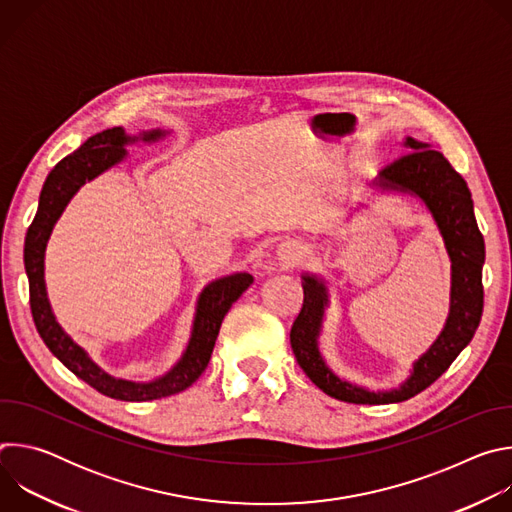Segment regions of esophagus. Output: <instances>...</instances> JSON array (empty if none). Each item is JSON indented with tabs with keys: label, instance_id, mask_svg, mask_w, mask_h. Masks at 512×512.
Wrapping results in <instances>:
<instances>
[{
	"label": "esophagus",
	"instance_id": "1",
	"mask_svg": "<svg viewBox=\"0 0 512 512\" xmlns=\"http://www.w3.org/2000/svg\"><path fill=\"white\" fill-rule=\"evenodd\" d=\"M304 255V247L300 243H283L277 249V263L283 267L296 265Z\"/></svg>",
	"mask_w": 512,
	"mask_h": 512
}]
</instances>
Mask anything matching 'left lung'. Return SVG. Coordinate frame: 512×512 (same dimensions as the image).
<instances>
[{
  "mask_svg": "<svg viewBox=\"0 0 512 512\" xmlns=\"http://www.w3.org/2000/svg\"><path fill=\"white\" fill-rule=\"evenodd\" d=\"M405 145L411 152L399 156L381 172L379 186L419 196L433 214L452 261L450 316L442 334L413 364L411 377L399 389L373 393L338 379L326 367L318 350V336L324 306L328 304V291L324 281L306 273L302 283L304 304L289 332L291 350H294L302 371L318 389L346 403H401L425 391L450 369L456 356L470 344L482 318L484 239L476 223L468 184L444 154L431 150L427 143L407 137Z\"/></svg>",
  "mask_w": 512,
  "mask_h": 512,
  "instance_id": "1",
  "label": "left lung"
}]
</instances>
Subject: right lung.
<instances>
[{"mask_svg":"<svg viewBox=\"0 0 512 512\" xmlns=\"http://www.w3.org/2000/svg\"><path fill=\"white\" fill-rule=\"evenodd\" d=\"M160 129L143 133V141H154L162 137ZM135 141L127 137L121 127L105 129L89 137L81 148L60 160L54 170L48 174L38 202V212L28 229L24 243V265L30 283V310L36 324V330L50 352L64 364V367L91 385L101 395L119 401H152L176 395L188 389L206 369L210 360L218 330L231 310V306L241 298L243 291L253 283L249 273H233L227 277L208 283L198 298L192 336L176 367L154 383H131L115 379L101 371L97 364L87 356V352L72 342L62 328L56 324L44 285V251L50 239L52 227L60 218L68 200L77 194V190L117 164L125 156V143Z\"/></svg>","mask_w":512,"mask_h":512,"instance_id":"obj_1","label":"right lung"}]
</instances>
